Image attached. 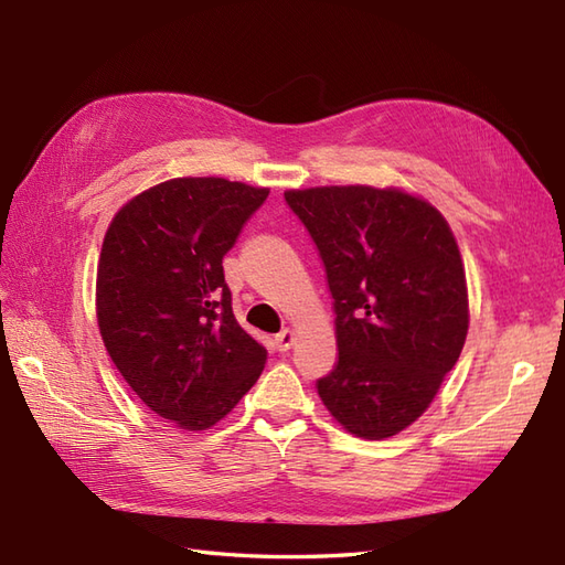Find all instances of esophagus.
I'll list each match as a JSON object with an SVG mask.
<instances>
[{
    "mask_svg": "<svg viewBox=\"0 0 565 565\" xmlns=\"http://www.w3.org/2000/svg\"><path fill=\"white\" fill-rule=\"evenodd\" d=\"M291 344H294V332H291V330H281V332L274 338L276 352H289Z\"/></svg>",
    "mask_w": 565,
    "mask_h": 565,
    "instance_id": "1",
    "label": "esophagus"
}]
</instances>
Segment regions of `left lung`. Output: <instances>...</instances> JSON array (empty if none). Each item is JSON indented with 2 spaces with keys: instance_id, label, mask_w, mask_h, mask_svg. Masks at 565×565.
<instances>
[{
  "instance_id": "1",
  "label": "left lung",
  "mask_w": 565,
  "mask_h": 565,
  "mask_svg": "<svg viewBox=\"0 0 565 565\" xmlns=\"http://www.w3.org/2000/svg\"><path fill=\"white\" fill-rule=\"evenodd\" d=\"M326 267L338 362L316 381L344 429L386 439L413 425L459 359L466 274L441 213L398 189L286 191Z\"/></svg>"
}]
</instances>
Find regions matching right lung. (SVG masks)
<instances>
[{
	"label": "right lung",
	"mask_w": 565,
	"mask_h": 565,
	"mask_svg": "<svg viewBox=\"0 0 565 565\" xmlns=\"http://www.w3.org/2000/svg\"><path fill=\"white\" fill-rule=\"evenodd\" d=\"M218 177H182L116 213L97 271L111 362L152 413L206 429L255 386L267 350L237 326L223 257L264 201Z\"/></svg>",
	"instance_id": "obj_1"
}]
</instances>
